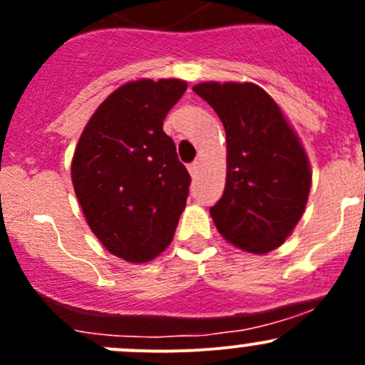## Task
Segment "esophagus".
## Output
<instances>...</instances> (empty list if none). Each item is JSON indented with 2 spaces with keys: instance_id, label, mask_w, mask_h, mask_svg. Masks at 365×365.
<instances>
[{
  "instance_id": "34e87169",
  "label": "esophagus",
  "mask_w": 365,
  "mask_h": 365,
  "mask_svg": "<svg viewBox=\"0 0 365 365\" xmlns=\"http://www.w3.org/2000/svg\"><path fill=\"white\" fill-rule=\"evenodd\" d=\"M189 173L192 176H197V173H200V162H192V164L189 165Z\"/></svg>"
}]
</instances>
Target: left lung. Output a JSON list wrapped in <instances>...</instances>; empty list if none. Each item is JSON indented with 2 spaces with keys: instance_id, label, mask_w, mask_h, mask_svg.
Segmentation results:
<instances>
[{
  "instance_id": "8db88e82",
  "label": "left lung",
  "mask_w": 365,
  "mask_h": 365,
  "mask_svg": "<svg viewBox=\"0 0 365 365\" xmlns=\"http://www.w3.org/2000/svg\"><path fill=\"white\" fill-rule=\"evenodd\" d=\"M192 90L226 130V187L210 208L217 230L242 251H274L295 230L311 190V165L300 139L256 84L210 81Z\"/></svg>"
}]
</instances>
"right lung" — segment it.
Here are the masks:
<instances>
[{"mask_svg":"<svg viewBox=\"0 0 365 365\" xmlns=\"http://www.w3.org/2000/svg\"><path fill=\"white\" fill-rule=\"evenodd\" d=\"M182 79H139L114 90L81 134L72 159L77 201L114 256L146 263L173 240L190 175L162 130L185 93Z\"/></svg>","mask_w":365,"mask_h":365,"instance_id":"right-lung-1","label":"right lung"}]
</instances>
